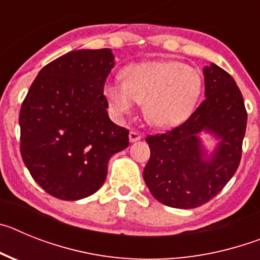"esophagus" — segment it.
Returning a JSON list of instances; mask_svg holds the SVG:
<instances>
[{
	"mask_svg": "<svg viewBox=\"0 0 260 260\" xmlns=\"http://www.w3.org/2000/svg\"><path fill=\"white\" fill-rule=\"evenodd\" d=\"M142 138V135L139 134L138 132H134V130H132V132L128 133V139H130V142H137L139 141Z\"/></svg>",
	"mask_w": 260,
	"mask_h": 260,
	"instance_id": "1",
	"label": "esophagus"
}]
</instances>
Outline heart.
<instances>
[{"instance_id":"b5f03b06","label":"heart","mask_w":260,"mask_h":260,"mask_svg":"<svg viewBox=\"0 0 260 260\" xmlns=\"http://www.w3.org/2000/svg\"><path fill=\"white\" fill-rule=\"evenodd\" d=\"M202 91L197 69L178 61H148L128 65L123 80L104 84V95L116 116L132 113L143 103V114L158 128L178 126L192 113Z\"/></svg>"}]
</instances>
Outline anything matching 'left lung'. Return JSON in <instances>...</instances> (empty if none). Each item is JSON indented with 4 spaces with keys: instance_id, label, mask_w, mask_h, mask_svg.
Wrapping results in <instances>:
<instances>
[{
    "instance_id": "left-lung-1",
    "label": "left lung",
    "mask_w": 260,
    "mask_h": 260,
    "mask_svg": "<svg viewBox=\"0 0 260 260\" xmlns=\"http://www.w3.org/2000/svg\"><path fill=\"white\" fill-rule=\"evenodd\" d=\"M206 99L180 126L164 134L148 135L151 156L143 178L160 203L195 208L219 194L237 171L242 155L247 113L233 78L215 63L203 69ZM218 139L210 156L199 134Z\"/></svg>"
}]
</instances>
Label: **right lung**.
<instances>
[{
  "mask_svg": "<svg viewBox=\"0 0 260 260\" xmlns=\"http://www.w3.org/2000/svg\"><path fill=\"white\" fill-rule=\"evenodd\" d=\"M112 50L69 52L39 71L19 113L20 155L52 197L78 201L98 191L108 161L128 146V130L108 116L104 83Z\"/></svg>",
  "mask_w": 260,
  "mask_h": 260,
  "instance_id": "obj_1",
  "label": "right lung"
}]
</instances>
